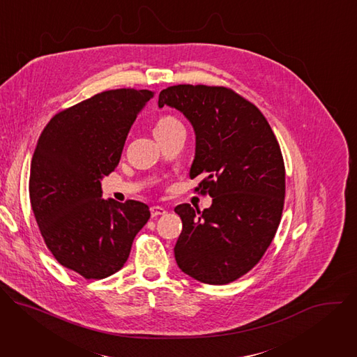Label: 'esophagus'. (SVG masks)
Here are the masks:
<instances>
[{
  "label": "esophagus",
  "mask_w": 357,
  "mask_h": 357,
  "mask_svg": "<svg viewBox=\"0 0 357 357\" xmlns=\"http://www.w3.org/2000/svg\"><path fill=\"white\" fill-rule=\"evenodd\" d=\"M165 213H167V211L161 206H152L151 208V216L152 218H157V216H161V215H165Z\"/></svg>",
  "instance_id": "1"
}]
</instances>
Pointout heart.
Here are the masks:
<instances>
[{"label": "heart", "instance_id": "b5f03b06", "mask_svg": "<svg viewBox=\"0 0 357 357\" xmlns=\"http://www.w3.org/2000/svg\"><path fill=\"white\" fill-rule=\"evenodd\" d=\"M172 123H175V120H174L172 117H162V119L158 120V123H157V126H155V130L162 128V127H165V126H169V124H172Z\"/></svg>", "mask_w": 357, "mask_h": 357}]
</instances>
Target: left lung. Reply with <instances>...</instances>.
<instances>
[{"instance_id":"left-lung-1","label":"left lung","mask_w":357,"mask_h":357,"mask_svg":"<svg viewBox=\"0 0 357 357\" xmlns=\"http://www.w3.org/2000/svg\"><path fill=\"white\" fill-rule=\"evenodd\" d=\"M158 106L179 110L192 124L189 176L203 178L195 190L213 197L203 212L188 203L175 208L182 219L176 264L200 282L229 284L261 260L278 229L285 197L280 144L263 113L223 86H171Z\"/></svg>"}]
</instances>
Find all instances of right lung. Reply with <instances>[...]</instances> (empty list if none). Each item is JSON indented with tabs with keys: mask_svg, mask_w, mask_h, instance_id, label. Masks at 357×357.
<instances>
[{
	"mask_svg": "<svg viewBox=\"0 0 357 357\" xmlns=\"http://www.w3.org/2000/svg\"><path fill=\"white\" fill-rule=\"evenodd\" d=\"M152 97L137 89L98 93L55 114L38 139L29 175L36 223L58 263L86 280L117 273L151 216L138 200L101 199L100 179L119 165L128 131Z\"/></svg>",
	"mask_w": 357,
	"mask_h": 357,
	"instance_id": "add662e5",
	"label": "right lung"
}]
</instances>
